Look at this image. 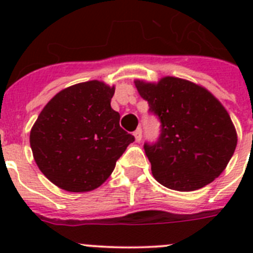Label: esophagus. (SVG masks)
Returning <instances> with one entry per match:
<instances>
[{
  "mask_svg": "<svg viewBox=\"0 0 253 253\" xmlns=\"http://www.w3.org/2000/svg\"><path fill=\"white\" fill-rule=\"evenodd\" d=\"M134 138H135L137 142H140V140H142V129L138 128L137 130L134 131Z\"/></svg>",
  "mask_w": 253,
  "mask_h": 253,
  "instance_id": "1",
  "label": "esophagus"
}]
</instances>
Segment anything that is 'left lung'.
I'll return each instance as SVG.
<instances>
[{
  "mask_svg": "<svg viewBox=\"0 0 253 253\" xmlns=\"http://www.w3.org/2000/svg\"><path fill=\"white\" fill-rule=\"evenodd\" d=\"M134 84L161 122L157 142L144 144L154 178L176 191H194L215 180L237 146L236 128L220 101L182 78Z\"/></svg>",
  "mask_w": 253,
  "mask_h": 253,
  "instance_id": "left-lung-1",
  "label": "left lung"
}]
</instances>
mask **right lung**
Wrapping results in <instances>:
<instances>
[{
    "label": "right lung",
    "instance_id": "add662e5",
    "mask_svg": "<svg viewBox=\"0 0 253 253\" xmlns=\"http://www.w3.org/2000/svg\"><path fill=\"white\" fill-rule=\"evenodd\" d=\"M115 87L97 80L69 86L44 106L30 131L39 169L59 189L86 193L101 186L134 137L111 109Z\"/></svg>",
    "mask_w": 253,
    "mask_h": 253
}]
</instances>
